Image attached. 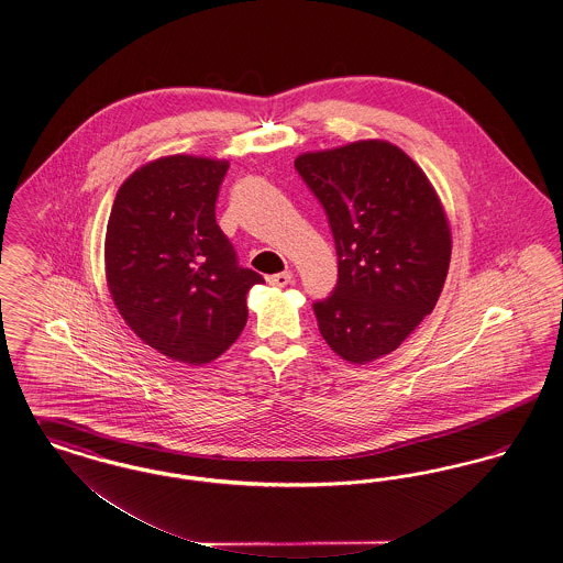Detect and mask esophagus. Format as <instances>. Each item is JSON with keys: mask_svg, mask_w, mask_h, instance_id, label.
I'll return each mask as SVG.
<instances>
[{"mask_svg": "<svg viewBox=\"0 0 563 563\" xmlns=\"http://www.w3.org/2000/svg\"><path fill=\"white\" fill-rule=\"evenodd\" d=\"M291 280H294V272H289V269L268 276V283L272 287H287V285H291Z\"/></svg>", "mask_w": 563, "mask_h": 563, "instance_id": "esophagus-1", "label": "esophagus"}]
</instances>
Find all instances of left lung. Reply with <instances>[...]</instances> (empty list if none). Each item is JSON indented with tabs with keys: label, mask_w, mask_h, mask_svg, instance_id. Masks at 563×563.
Returning <instances> with one entry per match:
<instances>
[{
	"label": "left lung",
	"mask_w": 563,
	"mask_h": 563,
	"mask_svg": "<svg viewBox=\"0 0 563 563\" xmlns=\"http://www.w3.org/2000/svg\"><path fill=\"white\" fill-rule=\"evenodd\" d=\"M295 168L338 251V287L314 303L319 329L338 356L367 365L432 312L452 257L450 219L427 173L384 139L303 152Z\"/></svg>",
	"instance_id": "8db88e82"
}]
</instances>
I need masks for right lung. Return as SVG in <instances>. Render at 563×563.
Instances as JSON below:
<instances>
[{
    "label": "right lung",
    "mask_w": 563,
    "mask_h": 563,
    "mask_svg": "<svg viewBox=\"0 0 563 563\" xmlns=\"http://www.w3.org/2000/svg\"><path fill=\"white\" fill-rule=\"evenodd\" d=\"M230 162L173 154L120 186L106 232V278L120 317L166 358L207 365L246 324V294L264 278L236 264L214 221Z\"/></svg>",
    "instance_id": "right-lung-1"
}]
</instances>
